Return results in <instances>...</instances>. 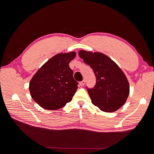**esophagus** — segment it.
<instances>
[{"instance_id": "34e87169", "label": "esophagus", "mask_w": 154, "mask_h": 154, "mask_svg": "<svg viewBox=\"0 0 154 154\" xmlns=\"http://www.w3.org/2000/svg\"><path fill=\"white\" fill-rule=\"evenodd\" d=\"M85 80H83L82 81H81L80 82V85L81 86H84L85 85Z\"/></svg>"}]
</instances>
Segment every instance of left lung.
I'll return each mask as SVG.
<instances>
[{
  "instance_id": "8db88e82",
  "label": "left lung",
  "mask_w": 154,
  "mask_h": 154,
  "mask_svg": "<svg viewBox=\"0 0 154 154\" xmlns=\"http://www.w3.org/2000/svg\"><path fill=\"white\" fill-rule=\"evenodd\" d=\"M84 62L93 69L96 84L88 88L92 103L102 111L113 112L125 103L130 87L124 73L108 56L84 50L79 52Z\"/></svg>"
}]
</instances>
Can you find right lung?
Returning a JSON list of instances; mask_svg holds the SVG:
<instances>
[{
    "mask_svg": "<svg viewBox=\"0 0 154 154\" xmlns=\"http://www.w3.org/2000/svg\"><path fill=\"white\" fill-rule=\"evenodd\" d=\"M75 55L74 52L55 55L32 78L29 84L30 95L40 107L55 110L72 100L78 82L73 77L69 64Z\"/></svg>",
    "mask_w": 154,
    "mask_h": 154,
    "instance_id": "add662e5",
    "label": "right lung"
}]
</instances>
